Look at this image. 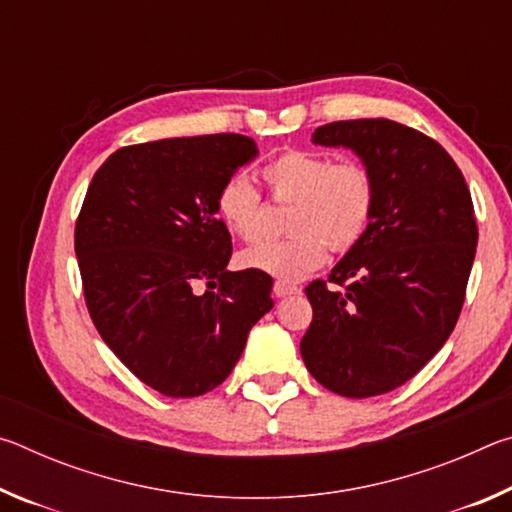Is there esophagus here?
<instances>
[{"instance_id":"obj_1","label":"esophagus","mask_w":512,"mask_h":512,"mask_svg":"<svg viewBox=\"0 0 512 512\" xmlns=\"http://www.w3.org/2000/svg\"><path fill=\"white\" fill-rule=\"evenodd\" d=\"M273 293H275V298H287V296H293V293H300V289L296 287V284H289V282H275Z\"/></svg>"}]
</instances>
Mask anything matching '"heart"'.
<instances>
[{"label":"heart","instance_id":"1","mask_svg":"<svg viewBox=\"0 0 512 512\" xmlns=\"http://www.w3.org/2000/svg\"><path fill=\"white\" fill-rule=\"evenodd\" d=\"M277 201L293 203L287 239L262 241L239 255V264L277 280H300L325 264L327 246L345 253L366 235L375 210V180L361 162L287 151L264 167ZM216 212L244 241L262 235V196L253 180L235 173L216 194Z\"/></svg>","mask_w":512,"mask_h":512}]
</instances>
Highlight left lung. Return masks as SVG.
I'll use <instances>...</instances> for the list:
<instances>
[{
    "mask_svg": "<svg viewBox=\"0 0 512 512\" xmlns=\"http://www.w3.org/2000/svg\"><path fill=\"white\" fill-rule=\"evenodd\" d=\"M311 142L350 149L375 180L366 235L305 289L314 320L300 341L327 391L372 397L427 366L456 327L476 253L470 189L449 153L391 119L332 121Z\"/></svg>",
    "mask_w": 512,
    "mask_h": 512,
    "instance_id": "1",
    "label": "left lung"
}]
</instances>
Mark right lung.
Returning a JSON list of instances; mask_svg holds the SVG:
<instances>
[{"label":"right lung","instance_id":"add662e5","mask_svg":"<svg viewBox=\"0 0 512 512\" xmlns=\"http://www.w3.org/2000/svg\"><path fill=\"white\" fill-rule=\"evenodd\" d=\"M259 155L221 133L119 149L94 173L74 248L94 327L117 359L167 397L223 384L248 332L273 309V280L228 271L216 194Z\"/></svg>","mask_w":512,"mask_h":512}]
</instances>
